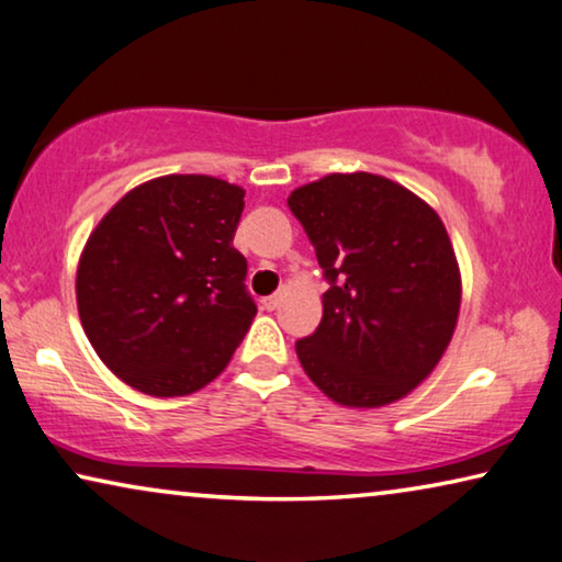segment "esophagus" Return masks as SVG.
<instances>
[{
  "label": "esophagus",
  "mask_w": 562,
  "mask_h": 562,
  "mask_svg": "<svg viewBox=\"0 0 562 562\" xmlns=\"http://www.w3.org/2000/svg\"><path fill=\"white\" fill-rule=\"evenodd\" d=\"M282 297H284V292H274V295L262 300V305H265L267 310H278L280 303H282Z\"/></svg>",
  "instance_id": "1"
}]
</instances>
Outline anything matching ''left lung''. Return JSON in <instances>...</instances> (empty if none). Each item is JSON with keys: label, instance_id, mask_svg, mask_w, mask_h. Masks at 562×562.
Wrapping results in <instances>:
<instances>
[{"label": "left lung", "instance_id": "1", "mask_svg": "<svg viewBox=\"0 0 562 562\" xmlns=\"http://www.w3.org/2000/svg\"><path fill=\"white\" fill-rule=\"evenodd\" d=\"M292 214L330 290L317 330L295 342L335 404L379 408L429 379L449 348L462 274L439 214L386 176L328 173L295 189Z\"/></svg>", "mask_w": 562, "mask_h": 562}]
</instances>
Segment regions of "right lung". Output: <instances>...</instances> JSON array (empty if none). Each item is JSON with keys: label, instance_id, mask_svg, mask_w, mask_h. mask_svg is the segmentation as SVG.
Returning <instances> with one entry per match:
<instances>
[{"label": "right lung", "instance_id": "add662e5", "mask_svg": "<svg viewBox=\"0 0 562 562\" xmlns=\"http://www.w3.org/2000/svg\"><path fill=\"white\" fill-rule=\"evenodd\" d=\"M245 189L169 173L131 189L82 247L75 297L100 361L140 393L189 396L212 383L257 305L232 247Z\"/></svg>", "mask_w": 562, "mask_h": 562}]
</instances>
